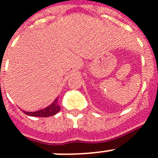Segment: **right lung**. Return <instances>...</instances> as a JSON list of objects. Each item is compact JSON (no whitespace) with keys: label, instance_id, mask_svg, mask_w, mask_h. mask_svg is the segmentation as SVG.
<instances>
[{"label":"right lung","instance_id":"1","mask_svg":"<svg viewBox=\"0 0 158 158\" xmlns=\"http://www.w3.org/2000/svg\"><path fill=\"white\" fill-rule=\"evenodd\" d=\"M60 109H61V107L59 106L58 103H57V99H56L53 103L51 104L49 106H48L47 108L44 109V110H40L39 111H35V112H26V111H23V113L25 114L29 115V116L47 118V117L56 114L57 113L60 111Z\"/></svg>","mask_w":158,"mask_h":158}]
</instances>
